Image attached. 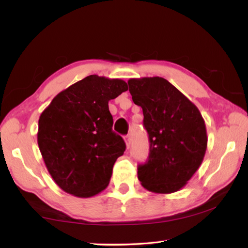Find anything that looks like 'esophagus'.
<instances>
[{"instance_id":"34e87169","label":"esophagus","mask_w":248,"mask_h":248,"mask_svg":"<svg viewBox=\"0 0 248 248\" xmlns=\"http://www.w3.org/2000/svg\"><path fill=\"white\" fill-rule=\"evenodd\" d=\"M124 140L125 142V145H127V148L129 149L130 148V144H131V138H130L129 134H127V136L124 137Z\"/></svg>"}]
</instances>
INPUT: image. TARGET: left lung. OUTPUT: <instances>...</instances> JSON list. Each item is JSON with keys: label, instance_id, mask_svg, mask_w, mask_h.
<instances>
[{"label": "left lung", "instance_id": "8db88e82", "mask_svg": "<svg viewBox=\"0 0 248 248\" xmlns=\"http://www.w3.org/2000/svg\"><path fill=\"white\" fill-rule=\"evenodd\" d=\"M133 103L143 111L150 153L138 166L141 185L155 194L186 186L203 161L208 137L199 109L167 79L130 78Z\"/></svg>", "mask_w": 248, "mask_h": 248}]
</instances>
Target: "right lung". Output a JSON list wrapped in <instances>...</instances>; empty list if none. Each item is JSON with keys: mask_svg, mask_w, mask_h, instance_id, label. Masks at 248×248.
Listing matches in <instances>:
<instances>
[{"mask_svg": "<svg viewBox=\"0 0 248 248\" xmlns=\"http://www.w3.org/2000/svg\"><path fill=\"white\" fill-rule=\"evenodd\" d=\"M128 90L119 78L90 75L59 93L41 112L37 141L62 190L90 198L108 186L125 144L112 131L108 102Z\"/></svg>", "mask_w": 248, "mask_h": 248, "instance_id": "1", "label": "right lung"}]
</instances>
